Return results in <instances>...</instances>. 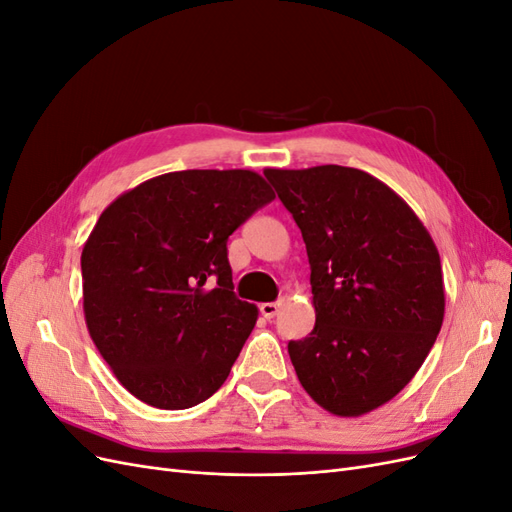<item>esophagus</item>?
Masks as SVG:
<instances>
[{"label": "esophagus", "mask_w": 512, "mask_h": 512, "mask_svg": "<svg viewBox=\"0 0 512 512\" xmlns=\"http://www.w3.org/2000/svg\"><path fill=\"white\" fill-rule=\"evenodd\" d=\"M280 307H282V303H262L260 305V314L265 316L267 320H271V318L277 316V312H280Z\"/></svg>", "instance_id": "esophagus-1"}]
</instances>
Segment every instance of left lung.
Instances as JSON below:
<instances>
[{"label":"left lung","mask_w":512,"mask_h":512,"mask_svg":"<svg viewBox=\"0 0 512 512\" xmlns=\"http://www.w3.org/2000/svg\"><path fill=\"white\" fill-rule=\"evenodd\" d=\"M301 228L314 331L288 344L299 382L335 416L391 401L421 369L444 320L438 247L404 198L365 170L265 168Z\"/></svg>","instance_id":"obj_1"}]
</instances>
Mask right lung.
Returning a JSON list of instances; mask_svg holds the SVG:
<instances>
[{
	"instance_id": "right-lung-1",
	"label": "right lung",
	"mask_w": 512,
	"mask_h": 512,
	"mask_svg": "<svg viewBox=\"0 0 512 512\" xmlns=\"http://www.w3.org/2000/svg\"><path fill=\"white\" fill-rule=\"evenodd\" d=\"M273 198L254 170H179L102 211L81 254L83 312L136 399L185 410L226 382L258 318L232 292L226 241Z\"/></svg>"
}]
</instances>
